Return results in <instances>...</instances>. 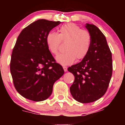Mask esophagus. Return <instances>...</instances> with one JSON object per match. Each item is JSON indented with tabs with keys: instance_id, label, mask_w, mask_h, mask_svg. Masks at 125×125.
Returning <instances> with one entry per match:
<instances>
[{
	"instance_id": "1",
	"label": "esophagus",
	"mask_w": 125,
	"mask_h": 125,
	"mask_svg": "<svg viewBox=\"0 0 125 125\" xmlns=\"http://www.w3.org/2000/svg\"><path fill=\"white\" fill-rule=\"evenodd\" d=\"M62 67H63V69H64L65 72L67 71V67H66V66H63Z\"/></svg>"
}]
</instances>
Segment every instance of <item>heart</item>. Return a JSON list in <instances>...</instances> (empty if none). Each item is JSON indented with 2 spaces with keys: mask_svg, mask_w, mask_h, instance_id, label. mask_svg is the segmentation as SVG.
Returning <instances> with one entry per match:
<instances>
[{
  "mask_svg": "<svg viewBox=\"0 0 125 125\" xmlns=\"http://www.w3.org/2000/svg\"><path fill=\"white\" fill-rule=\"evenodd\" d=\"M61 41L66 42V51L56 57L57 62L66 65L76 60H81L88 53L91 46V35L88 31L82 30L74 23H68L60 27L59 34L51 31L46 36V43L49 51L56 54Z\"/></svg>",
  "mask_w": 125,
  "mask_h": 125,
  "instance_id": "b5f03b06",
  "label": "heart"
}]
</instances>
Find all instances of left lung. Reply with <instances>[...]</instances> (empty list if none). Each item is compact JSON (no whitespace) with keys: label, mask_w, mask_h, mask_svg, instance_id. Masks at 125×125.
<instances>
[{"label":"left lung","mask_w":125,"mask_h":125,"mask_svg":"<svg viewBox=\"0 0 125 125\" xmlns=\"http://www.w3.org/2000/svg\"><path fill=\"white\" fill-rule=\"evenodd\" d=\"M91 35V46L81 62L69 67L74 81L70 87L73 98L81 103L95 101L105 94L112 76V52L105 35L98 27L85 25Z\"/></svg>","instance_id":"left-lung-1"}]
</instances>
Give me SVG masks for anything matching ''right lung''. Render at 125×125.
<instances>
[{"instance_id": "obj_1", "label": "right lung", "mask_w": 125, "mask_h": 125, "mask_svg": "<svg viewBox=\"0 0 125 125\" xmlns=\"http://www.w3.org/2000/svg\"><path fill=\"white\" fill-rule=\"evenodd\" d=\"M60 21L39 19L20 32L12 52L10 71L20 95L42 101L51 95L54 83L64 74L48 48L46 36Z\"/></svg>"}]
</instances>
